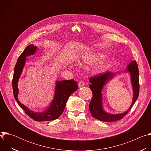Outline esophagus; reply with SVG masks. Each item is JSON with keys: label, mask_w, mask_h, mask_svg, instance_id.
Wrapping results in <instances>:
<instances>
[{"label": "esophagus", "mask_w": 151, "mask_h": 151, "mask_svg": "<svg viewBox=\"0 0 151 151\" xmlns=\"http://www.w3.org/2000/svg\"><path fill=\"white\" fill-rule=\"evenodd\" d=\"M83 85H84V82H83V81H81V82H79V83H78V86H79V88L83 87Z\"/></svg>", "instance_id": "34e87169"}]
</instances>
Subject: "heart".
Listing matches in <instances>:
<instances>
[{
	"instance_id": "1",
	"label": "heart",
	"mask_w": 151,
	"mask_h": 151,
	"mask_svg": "<svg viewBox=\"0 0 151 151\" xmlns=\"http://www.w3.org/2000/svg\"><path fill=\"white\" fill-rule=\"evenodd\" d=\"M105 54L100 52L88 53L82 54L81 57L80 63L82 66H91L99 62H100L106 58ZM104 69V66L100 65L95 68L93 70L96 73L101 72Z\"/></svg>"
}]
</instances>
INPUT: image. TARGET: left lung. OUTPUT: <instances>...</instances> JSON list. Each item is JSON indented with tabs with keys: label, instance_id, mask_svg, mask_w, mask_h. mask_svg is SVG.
Listing matches in <instances>:
<instances>
[{
	"label": "left lung",
	"instance_id": "8db88e82",
	"mask_svg": "<svg viewBox=\"0 0 151 151\" xmlns=\"http://www.w3.org/2000/svg\"><path fill=\"white\" fill-rule=\"evenodd\" d=\"M126 72L130 73L133 90V99L129 109L125 112L119 114H110L103 109L101 93L104 85L111 80L116 75V73L107 72L103 74L94 75L90 78L89 81L91 83L89 85V87L93 92V98L89 104V110L94 118L104 122H114L122 119L131 110L139 94V69L136 61L133 60L128 64Z\"/></svg>",
	"mask_w": 151,
	"mask_h": 151
}]
</instances>
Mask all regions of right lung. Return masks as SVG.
Returning <instances> with one entry per match:
<instances>
[{"label":"right lung","instance_id":"obj_1","mask_svg":"<svg viewBox=\"0 0 151 151\" xmlns=\"http://www.w3.org/2000/svg\"><path fill=\"white\" fill-rule=\"evenodd\" d=\"M34 45H29L18 57L14 69L12 79V88L14 96L18 104L22 108L25 113L36 121H47L57 119L63 112L69 96L78 88L77 82L73 79L56 81L54 97L48 109L42 112H33L21 103L18 99V82L21 72L25 65L26 57L34 54L37 50Z\"/></svg>","mask_w":151,"mask_h":151}]
</instances>
